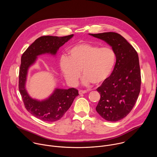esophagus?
Segmentation results:
<instances>
[{"instance_id":"34e87169","label":"esophagus","mask_w":157,"mask_h":157,"mask_svg":"<svg viewBox=\"0 0 157 157\" xmlns=\"http://www.w3.org/2000/svg\"><path fill=\"white\" fill-rule=\"evenodd\" d=\"M87 92V91H86V90H79V94H85V93H86Z\"/></svg>"}]
</instances>
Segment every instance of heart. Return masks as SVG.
<instances>
[{"mask_svg":"<svg viewBox=\"0 0 157 157\" xmlns=\"http://www.w3.org/2000/svg\"><path fill=\"white\" fill-rule=\"evenodd\" d=\"M116 62V53L110 47H100L89 43H79L68 50L67 57H61L59 67L71 84L78 82L81 70L86 84L99 85L110 77Z\"/></svg>","mask_w":157,"mask_h":157,"instance_id":"b5f03b06","label":"heart"}]
</instances>
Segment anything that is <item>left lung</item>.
Returning <instances> with one entry per match:
<instances>
[{
  "label": "left lung",
  "instance_id": "left-lung-1",
  "mask_svg": "<svg viewBox=\"0 0 157 157\" xmlns=\"http://www.w3.org/2000/svg\"><path fill=\"white\" fill-rule=\"evenodd\" d=\"M107 42L114 50L116 63L110 77L97 88L101 95L96 107L105 120L117 122L132 110L140 91L141 75L137 52L120 34H90Z\"/></svg>",
  "mask_w": 157,
  "mask_h": 157
}]
</instances>
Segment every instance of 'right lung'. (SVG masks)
Returning a JSON list of instances; mask_svg holds the SVG:
<instances>
[{
    "label": "right lung",
    "instance_id": "add662e5",
    "mask_svg": "<svg viewBox=\"0 0 157 157\" xmlns=\"http://www.w3.org/2000/svg\"><path fill=\"white\" fill-rule=\"evenodd\" d=\"M73 36V34L61 37L43 36L37 38L25 50L21 57L19 70L18 89L25 107L35 117L46 122H55L60 119L71 107L77 97L78 91L75 88L56 89L53 94L42 101L31 98L25 89V81L29 67L36 56L44 54L55 55L59 48Z\"/></svg>",
    "mask_w": 157,
    "mask_h": 157
}]
</instances>
